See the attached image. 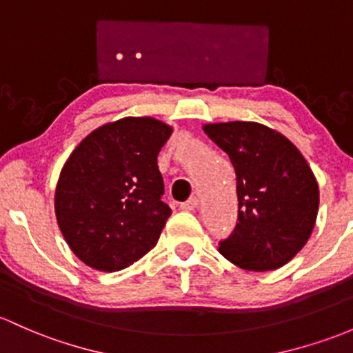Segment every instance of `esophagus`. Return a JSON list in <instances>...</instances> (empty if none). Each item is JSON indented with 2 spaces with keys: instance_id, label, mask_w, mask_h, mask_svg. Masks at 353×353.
Wrapping results in <instances>:
<instances>
[{
  "instance_id": "1",
  "label": "esophagus",
  "mask_w": 353,
  "mask_h": 353,
  "mask_svg": "<svg viewBox=\"0 0 353 353\" xmlns=\"http://www.w3.org/2000/svg\"><path fill=\"white\" fill-rule=\"evenodd\" d=\"M196 205H199V199H196V196H190V199H188L187 202L180 203V208H181V210L190 212V210H195Z\"/></svg>"
}]
</instances>
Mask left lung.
I'll list each match as a JSON object with an SVG mask.
<instances>
[{"label": "left lung", "mask_w": 353, "mask_h": 353, "mask_svg": "<svg viewBox=\"0 0 353 353\" xmlns=\"http://www.w3.org/2000/svg\"><path fill=\"white\" fill-rule=\"evenodd\" d=\"M236 170L239 214L219 242L225 259L248 271L281 268L306 244L320 203L316 178L298 148L257 123L203 126Z\"/></svg>", "instance_id": "obj_1"}]
</instances>
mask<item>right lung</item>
<instances>
[{"label": "right lung", "mask_w": 353, "mask_h": 353, "mask_svg": "<svg viewBox=\"0 0 353 353\" xmlns=\"http://www.w3.org/2000/svg\"><path fill=\"white\" fill-rule=\"evenodd\" d=\"M170 134L172 128L153 117H124L72 151L57 183L55 215L87 266L119 271L157 245L172 214L157 163Z\"/></svg>", "instance_id": "obj_1"}]
</instances>
